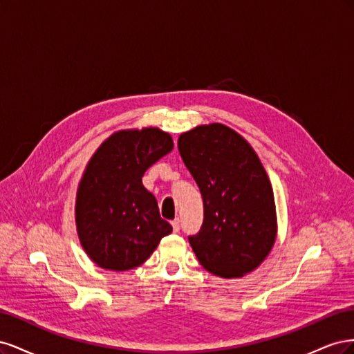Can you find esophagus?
I'll return each mask as SVG.
<instances>
[{"instance_id":"34e87169","label":"esophagus","mask_w":354,"mask_h":354,"mask_svg":"<svg viewBox=\"0 0 354 354\" xmlns=\"http://www.w3.org/2000/svg\"><path fill=\"white\" fill-rule=\"evenodd\" d=\"M171 226H173V230L177 233L180 230V220L178 218L173 220V223H171Z\"/></svg>"}]
</instances>
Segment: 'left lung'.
<instances>
[{
    "label": "left lung",
    "instance_id": "8db88e82",
    "mask_svg": "<svg viewBox=\"0 0 354 354\" xmlns=\"http://www.w3.org/2000/svg\"><path fill=\"white\" fill-rule=\"evenodd\" d=\"M178 152L203 199V223L189 236L205 269L220 277L255 270L277 233L270 180L245 138L223 124L199 125L178 137Z\"/></svg>",
    "mask_w": 354,
    "mask_h": 354
}]
</instances>
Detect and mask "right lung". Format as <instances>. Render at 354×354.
<instances>
[{
    "label": "right lung",
    "mask_w": 354,
    "mask_h": 354,
    "mask_svg": "<svg viewBox=\"0 0 354 354\" xmlns=\"http://www.w3.org/2000/svg\"><path fill=\"white\" fill-rule=\"evenodd\" d=\"M173 147L168 133L149 127L113 133L91 156L78 186L75 221L84 251L102 269H134L173 232L142 183L146 169Z\"/></svg>",
    "instance_id": "right-lung-1"
}]
</instances>
